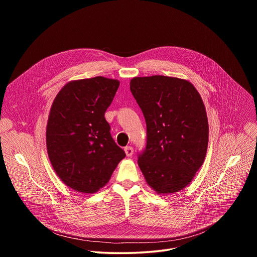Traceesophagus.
<instances>
[{
  "label": "esophagus",
  "instance_id": "obj_1",
  "mask_svg": "<svg viewBox=\"0 0 257 257\" xmlns=\"http://www.w3.org/2000/svg\"><path fill=\"white\" fill-rule=\"evenodd\" d=\"M124 151H125V154H126L127 157H132L133 149L131 148V146H126V148L124 149Z\"/></svg>",
  "mask_w": 257,
  "mask_h": 257
}]
</instances>
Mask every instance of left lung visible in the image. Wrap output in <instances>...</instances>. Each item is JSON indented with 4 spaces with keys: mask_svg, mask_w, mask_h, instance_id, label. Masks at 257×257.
<instances>
[{
    "mask_svg": "<svg viewBox=\"0 0 257 257\" xmlns=\"http://www.w3.org/2000/svg\"><path fill=\"white\" fill-rule=\"evenodd\" d=\"M130 90L146 122V149L138 166L149 186L169 195L185 188L202 166L208 121L194 85L178 77H134Z\"/></svg>",
    "mask_w": 257,
    "mask_h": 257,
    "instance_id": "8db88e82",
    "label": "left lung"
}]
</instances>
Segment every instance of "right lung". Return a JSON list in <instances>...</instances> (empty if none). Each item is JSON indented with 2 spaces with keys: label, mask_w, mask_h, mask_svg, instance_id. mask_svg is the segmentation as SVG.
Returning <instances> with one entry per match:
<instances>
[{
  "label": "right lung",
  "mask_w": 257,
  "mask_h": 257,
  "mask_svg": "<svg viewBox=\"0 0 257 257\" xmlns=\"http://www.w3.org/2000/svg\"><path fill=\"white\" fill-rule=\"evenodd\" d=\"M119 85V80L102 76L72 80L52 103L46 132L48 156L61 181L77 192H97L126 157L104 119Z\"/></svg>",
  "instance_id": "right-lung-1"
}]
</instances>
